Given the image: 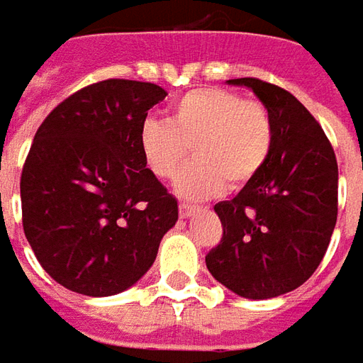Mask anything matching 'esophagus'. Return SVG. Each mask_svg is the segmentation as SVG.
I'll use <instances>...</instances> for the list:
<instances>
[{"label": "esophagus", "mask_w": 363, "mask_h": 363, "mask_svg": "<svg viewBox=\"0 0 363 363\" xmlns=\"http://www.w3.org/2000/svg\"><path fill=\"white\" fill-rule=\"evenodd\" d=\"M194 211H196V206H191V203H179V216L182 218H189Z\"/></svg>", "instance_id": "34e87169"}]
</instances>
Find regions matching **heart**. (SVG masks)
Returning <instances> with one entry per match:
<instances>
[{"mask_svg":"<svg viewBox=\"0 0 363 363\" xmlns=\"http://www.w3.org/2000/svg\"><path fill=\"white\" fill-rule=\"evenodd\" d=\"M191 152L196 162L179 179L186 198H208L225 184H250L266 165L274 125L264 104L221 89H191L172 104L167 121L147 119L140 130L143 164L157 179L172 182Z\"/></svg>","mask_w":363,"mask_h":363,"instance_id":"obj_1","label":"heart"}]
</instances>
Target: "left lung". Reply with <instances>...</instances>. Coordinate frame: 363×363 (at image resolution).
<instances>
[{
    "label": "left lung",
    "mask_w": 363,
    "mask_h": 363,
    "mask_svg": "<svg viewBox=\"0 0 363 363\" xmlns=\"http://www.w3.org/2000/svg\"><path fill=\"white\" fill-rule=\"evenodd\" d=\"M228 84L262 99L274 145L264 169L216 203L223 233L206 266L233 294L267 300L300 288L322 264L337 220V162L322 125L284 87L257 77Z\"/></svg>",
    "instance_id": "8db88e82"
}]
</instances>
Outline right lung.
<instances>
[{
    "mask_svg": "<svg viewBox=\"0 0 363 363\" xmlns=\"http://www.w3.org/2000/svg\"><path fill=\"white\" fill-rule=\"evenodd\" d=\"M164 87L104 79L43 119L21 172L23 232L63 288L113 296L152 267L177 199L143 164L140 130Z\"/></svg>",
    "mask_w": 363,
    "mask_h": 363,
    "instance_id": "obj_1",
    "label": "right lung"
}]
</instances>
